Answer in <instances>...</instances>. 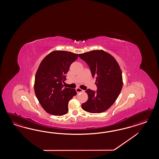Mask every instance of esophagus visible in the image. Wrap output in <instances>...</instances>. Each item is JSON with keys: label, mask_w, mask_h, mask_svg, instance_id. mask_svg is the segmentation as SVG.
Masks as SVG:
<instances>
[{"label": "esophagus", "mask_w": 159, "mask_h": 159, "mask_svg": "<svg viewBox=\"0 0 159 159\" xmlns=\"http://www.w3.org/2000/svg\"><path fill=\"white\" fill-rule=\"evenodd\" d=\"M76 92L77 93H82V92H84V90H82L81 89H80V88H76Z\"/></svg>", "instance_id": "34e87169"}]
</instances>
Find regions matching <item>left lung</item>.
I'll return each instance as SVG.
<instances>
[{"label":"left lung","mask_w":159,"mask_h":159,"mask_svg":"<svg viewBox=\"0 0 159 159\" xmlns=\"http://www.w3.org/2000/svg\"><path fill=\"white\" fill-rule=\"evenodd\" d=\"M90 67L93 77H96L97 90L87 89V101L82 104L84 111L101 113L116 101L122 88L120 67L115 58L102 50H94L79 54Z\"/></svg>","instance_id":"1"}]
</instances>
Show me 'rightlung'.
<instances>
[{"label":"right lung","instance_id":"obj_1","mask_svg":"<svg viewBox=\"0 0 159 159\" xmlns=\"http://www.w3.org/2000/svg\"><path fill=\"white\" fill-rule=\"evenodd\" d=\"M78 54L64 51H55L45 57L35 77L34 91L44 110L53 116H61L68 111V102L77 93L75 89L65 87L70 65Z\"/></svg>","mask_w":159,"mask_h":159}]
</instances>
